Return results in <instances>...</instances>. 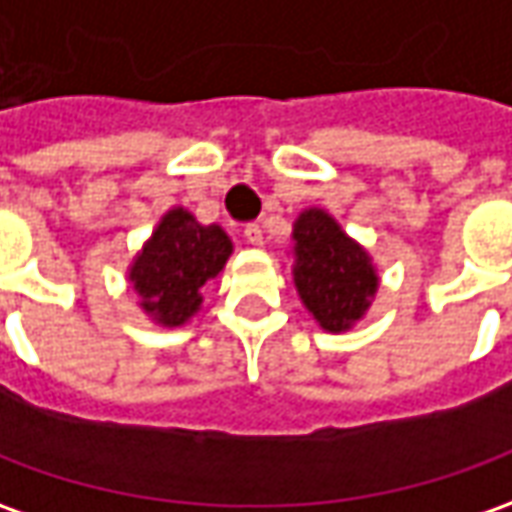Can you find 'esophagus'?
Here are the masks:
<instances>
[{"mask_svg":"<svg viewBox=\"0 0 512 512\" xmlns=\"http://www.w3.org/2000/svg\"><path fill=\"white\" fill-rule=\"evenodd\" d=\"M243 238L249 240L252 246H263V229H260V223H249L243 229Z\"/></svg>","mask_w":512,"mask_h":512,"instance_id":"1","label":"esophagus"}]
</instances>
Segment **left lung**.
<instances>
[{
    "mask_svg": "<svg viewBox=\"0 0 512 512\" xmlns=\"http://www.w3.org/2000/svg\"><path fill=\"white\" fill-rule=\"evenodd\" d=\"M294 286L309 314L331 334L348 331L371 309L379 277L371 255L326 209L311 206L294 221Z\"/></svg>",
    "mask_w": 512,
    "mask_h": 512,
    "instance_id": "obj_1",
    "label": "left lung"
}]
</instances>
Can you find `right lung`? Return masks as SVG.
I'll return each instance as SVG.
<instances>
[{"instance_id": "obj_1", "label": "right lung", "mask_w": 512, "mask_h": 512, "mask_svg": "<svg viewBox=\"0 0 512 512\" xmlns=\"http://www.w3.org/2000/svg\"><path fill=\"white\" fill-rule=\"evenodd\" d=\"M229 255L232 240L218 223L203 226L184 206H175L135 255L127 277L144 314L158 326L178 328L201 309V289L223 272Z\"/></svg>"}]
</instances>
